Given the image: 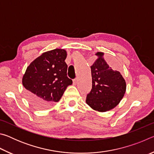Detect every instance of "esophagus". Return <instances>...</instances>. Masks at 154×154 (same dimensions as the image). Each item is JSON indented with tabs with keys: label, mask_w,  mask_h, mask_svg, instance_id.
Segmentation results:
<instances>
[{
	"label": "esophagus",
	"mask_w": 154,
	"mask_h": 154,
	"mask_svg": "<svg viewBox=\"0 0 154 154\" xmlns=\"http://www.w3.org/2000/svg\"><path fill=\"white\" fill-rule=\"evenodd\" d=\"M72 82H73V84L74 85H76L77 83V82H78L77 78H75V79H74L73 80H72Z\"/></svg>",
	"instance_id": "34e87169"
}]
</instances>
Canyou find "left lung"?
<instances>
[{
	"mask_svg": "<svg viewBox=\"0 0 154 154\" xmlns=\"http://www.w3.org/2000/svg\"><path fill=\"white\" fill-rule=\"evenodd\" d=\"M98 58L91 66L92 88L86 103L94 110L106 112L116 107L123 98L126 84L120 72L114 71L104 58V53L95 54Z\"/></svg>",
	"mask_w": 154,
	"mask_h": 154,
	"instance_id": "1",
	"label": "left lung"
}]
</instances>
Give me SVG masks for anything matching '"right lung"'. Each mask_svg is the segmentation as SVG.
<instances>
[{
	"instance_id": "1",
	"label": "right lung",
	"mask_w": 154,
	"mask_h": 154,
	"mask_svg": "<svg viewBox=\"0 0 154 154\" xmlns=\"http://www.w3.org/2000/svg\"><path fill=\"white\" fill-rule=\"evenodd\" d=\"M67 54L62 49L44 52L27 67L22 78L26 96L38 109L58 102L72 81L67 77Z\"/></svg>"
}]
</instances>
